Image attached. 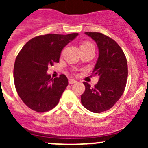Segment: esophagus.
Returning a JSON list of instances; mask_svg holds the SVG:
<instances>
[{
  "instance_id": "34e87169",
  "label": "esophagus",
  "mask_w": 148,
  "mask_h": 148,
  "mask_svg": "<svg viewBox=\"0 0 148 148\" xmlns=\"http://www.w3.org/2000/svg\"><path fill=\"white\" fill-rule=\"evenodd\" d=\"M76 81L74 80V79H72V78H70V79H69V83L70 84H75L76 83Z\"/></svg>"
}]
</instances>
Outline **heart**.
Returning a JSON list of instances; mask_svg holds the SVG:
<instances>
[{
  "label": "heart",
  "instance_id": "heart-1",
  "mask_svg": "<svg viewBox=\"0 0 148 148\" xmlns=\"http://www.w3.org/2000/svg\"><path fill=\"white\" fill-rule=\"evenodd\" d=\"M90 44H90V43H88V42H84V43H83V44H82V45H81V47H82V46H86V45H90Z\"/></svg>",
  "mask_w": 148,
  "mask_h": 148
}]
</instances>
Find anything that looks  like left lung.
Listing matches in <instances>:
<instances>
[{"label": "left lung", "mask_w": 148, "mask_h": 148, "mask_svg": "<svg viewBox=\"0 0 148 148\" xmlns=\"http://www.w3.org/2000/svg\"><path fill=\"white\" fill-rule=\"evenodd\" d=\"M99 48V58L92 74L99 76L94 87L84 82L85 91L81 96L82 105L92 113L110 109L121 98L127 80V62L117 43L100 32H85Z\"/></svg>", "instance_id": "1"}]
</instances>
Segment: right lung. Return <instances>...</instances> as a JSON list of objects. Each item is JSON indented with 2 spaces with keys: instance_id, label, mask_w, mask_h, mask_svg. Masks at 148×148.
Returning <instances> with one entry per match:
<instances>
[{
  "instance_id": "obj_1",
  "label": "right lung",
  "mask_w": 148,
  "mask_h": 148,
  "mask_svg": "<svg viewBox=\"0 0 148 148\" xmlns=\"http://www.w3.org/2000/svg\"><path fill=\"white\" fill-rule=\"evenodd\" d=\"M78 33L47 34L29 40L15 59L14 82L18 95L26 105L38 113L50 110L58 104L68 85L65 75L51 78L48 66L59 62L62 49Z\"/></svg>"
}]
</instances>
